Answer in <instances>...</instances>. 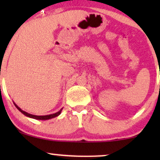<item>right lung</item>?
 Listing matches in <instances>:
<instances>
[{"label":"right lung","mask_w":160,"mask_h":160,"mask_svg":"<svg viewBox=\"0 0 160 160\" xmlns=\"http://www.w3.org/2000/svg\"><path fill=\"white\" fill-rule=\"evenodd\" d=\"M13 104H15L16 108H17V109L19 110V111L21 112L22 113H23L25 116H26V117H30V118H33V119H35V120H49V119H52V118H54V117H58V115H60V113H61V112L62 111V108L59 111H58L57 113H52V114L45 115V116H37V115L31 114V113H27V112L22 111V110L21 108L19 107V106L16 105V104H15V102H13Z\"/></svg>","instance_id":"add662e5"}]
</instances>
